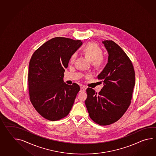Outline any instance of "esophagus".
I'll return each mask as SVG.
<instances>
[{
	"instance_id": "1",
	"label": "esophagus",
	"mask_w": 156,
	"mask_h": 156,
	"mask_svg": "<svg viewBox=\"0 0 156 156\" xmlns=\"http://www.w3.org/2000/svg\"><path fill=\"white\" fill-rule=\"evenodd\" d=\"M85 90H86V88H85L84 87H80V92H84Z\"/></svg>"
}]
</instances>
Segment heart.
Returning a JSON list of instances; mask_svg holds the SVG:
<instances>
[{
	"instance_id": "heart-1",
	"label": "heart",
	"mask_w": 156,
	"mask_h": 156,
	"mask_svg": "<svg viewBox=\"0 0 156 156\" xmlns=\"http://www.w3.org/2000/svg\"><path fill=\"white\" fill-rule=\"evenodd\" d=\"M83 54L91 62L93 67L98 69L105 63V58L103 57V51L98 45L90 42L85 45L82 49ZM76 57L75 53L71 55L69 58V63H73Z\"/></svg>"
}]
</instances>
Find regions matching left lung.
<instances>
[{
	"mask_svg": "<svg viewBox=\"0 0 156 156\" xmlns=\"http://www.w3.org/2000/svg\"><path fill=\"white\" fill-rule=\"evenodd\" d=\"M108 51V63L98 76L104 86L97 94L87 89L85 101L89 117L101 126L114 123L127 111L135 85V72L130 59L112 41H102Z\"/></svg>",
	"mask_w": 156,
	"mask_h": 156,
	"instance_id": "obj_1",
	"label": "left lung"
}]
</instances>
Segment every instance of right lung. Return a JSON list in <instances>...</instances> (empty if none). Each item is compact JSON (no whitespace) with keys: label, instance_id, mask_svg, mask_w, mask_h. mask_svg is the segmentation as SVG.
I'll return each mask as SVG.
<instances>
[{"label":"right lung","instance_id":"right-lung-1","mask_svg":"<svg viewBox=\"0 0 156 156\" xmlns=\"http://www.w3.org/2000/svg\"><path fill=\"white\" fill-rule=\"evenodd\" d=\"M82 45L80 40L51 39L38 48L29 62L30 101L45 119L55 121L66 117L72 108L80 86L64 83V73L72 54Z\"/></svg>","mask_w":156,"mask_h":156}]
</instances>
